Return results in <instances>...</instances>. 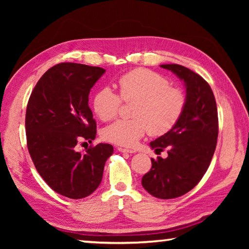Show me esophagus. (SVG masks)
<instances>
[{
    "label": "esophagus",
    "mask_w": 249,
    "mask_h": 249,
    "mask_svg": "<svg viewBox=\"0 0 249 249\" xmlns=\"http://www.w3.org/2000/svg\"><path fill=\"white\" fill-rule=\"evenodd\" d=\"M117 150H119L120 153H126V154H134L135 153V150L123 148V147H119V148H117Z\"/></svg>",
    "instance_id": "1"
}]
</instances>
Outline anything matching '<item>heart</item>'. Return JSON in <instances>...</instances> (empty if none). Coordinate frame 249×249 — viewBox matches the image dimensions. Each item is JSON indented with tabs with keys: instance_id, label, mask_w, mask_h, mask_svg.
Returning a JSON list of instances; mask_svg holds the SVG:
<instances>
[{
	"instance_id": "heart-1",
	"label": "heart",
	"mask_w": 249,
	"mask_h": 249,
	"mask_svg": "<svg viewBox=\"0 0 249 249\" xmlns=\"http://www.w3.org/2000/svg\"><path fill=\"white\" fill-rule=\"evenodd\" d=\"M119 94L109 88L99 90L92 107L101 121L107 122L119 114L122 100L135 101L132 120H119L103 130V138L113 144L134 147L148 132L160 136L178 123L185 107V95L179 88L169 86L163 75L145 68H137L117 80Z\"/></svg>"
}]
</instances>
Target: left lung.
Instances as JSON below:
<instances>
[{"label":"left lung","mask_w":249,"mask_h":249,"mask_svg":"<svg viewBox=\"0 0 249 249\" xmlns=\"http://www.w3.org/2000/svg\"><path fill=\"white\" fill-rule=\"evenodd\" d=\"M182 80L185 107L174 128L150 142L156 153L168 149V157L151 158L150 170L142 184L151 196L175 199L192 190L208 170L218 135L217 107L205 80L183 66L161 65Z\"/></svg>","instance_id":"1"}]
</instances>
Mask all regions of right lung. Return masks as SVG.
<instances>
[{
	"instance_id": "add662e5",
	"label": "right lung",
	"mask_w": 249,
	"mask_h": 249,
	"mask_svg": "<svg viewBox=\"0 0 249 249\" xmlns=\"http://www.w3.org/2000/svg\"><path fill=\"white\" fill-rule=\"evenodd\" d=\"M105 70L62 62L46 71L29 96L25 127L27 148L41 178L53 191L82 199L96 190L113 146L75 151L78 141H93L96 123L89 94Z\"/></svg>"
}]
</instances>
